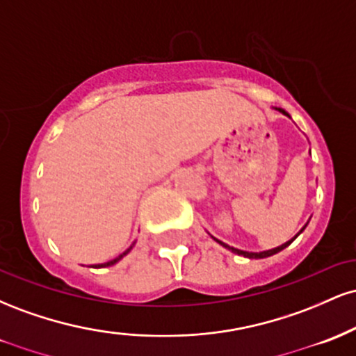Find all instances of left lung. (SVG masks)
Here are the masks:
<instances>
[{
    "label": "left lung",
    "instance_id": "left-lung-1",
    "mask_svg": "<svg viewBox=\"0 0 356 356\" xmlns=\"http://www.w3.org/2000/svg\"><path fill=\"white\" fill-rule=\"evenodd\" d=\"M280 112H283L284 115H288V113H286L284 110H281V108H280ZM305 227H306V226H305ZM305 227H303V229H301L300 232H303V231H305ZM300 232H298V234H300ZM298 234H296L295 238H293L291 241H288V243H284L283 246H280V248H275V249H269V251H263V252H248V251H241V249H236V248H231V246H227V244H226V243H222V241H219V239H216V238H214V239L218 241V243L220 244V246L227 248V249H229V251L236 252V254H239V256H244V257H249V259H261V257H268V256H273V254H276V252L283 251L284 248H288L289 244H291L293 241H295V239L298 238Z\"/></svg>",
    "mask_w": 356,
    "mask_h": 356
}]
</instances>
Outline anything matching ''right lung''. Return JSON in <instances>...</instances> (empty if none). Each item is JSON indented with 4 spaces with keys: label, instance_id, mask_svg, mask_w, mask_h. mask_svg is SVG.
<instances>
[{
    "label": "right lung",
    "instance_id": "right-lung-1",
    "mask_svg": "<svg viewBox=\"0 0 356 356\" xmlns=\"http://www.w3.org/2000/svg\"><path fill=\"white\" fill-rule=\"evenodd\" d=\"M130 249H132V246H130L129 249H127V251H124V252H122V254H120V256H117V257H115V259L108 261V263H104V264H93V268H105V266H112V264H115V263H117V261H120V259H122V257H124V256L127 254V252H129V251H130Z\"/></svg>",
    "mask_w": 356,
    "mask_h": 356
}]
</instances>
